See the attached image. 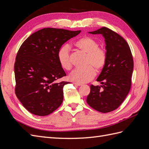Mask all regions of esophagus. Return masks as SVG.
Listing matches in <instances>:
<instances>
[{
  "label": "esophagus",
  "mask_w": 149,
  "mask_h": 149,
  "mask_svg": "<svg viewBox=\"0 0 149 149\" xmlns=\"http://www.w3.org/2000/svg\"><path fill=\"white\" fill-rule=\"evenodd\" d=\"M73 84H74V85H76V86H81L82 84H79V83H73Z\"/></svg>",
  "instance_id": "34e87169"
}]
</instances>
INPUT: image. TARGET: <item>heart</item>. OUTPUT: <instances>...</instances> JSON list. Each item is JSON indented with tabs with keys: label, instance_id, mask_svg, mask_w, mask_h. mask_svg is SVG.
<instances>
[{
	"label": "heart",
	"instance_id": "obj_1",
	"mask_svg": "<svg viewBox=\"0 0 149 149\" xmlns=\"http://www.w3.org/2000/svg\"><path fill=\"white\" fill-rule=\"evenodd\" d=\"M74 46L86 55L84 68L75 69L70 74V79L79 84L86 83L95 76L96 72L101 71L107 61V53L104 48H100L96 40L90 37H84L75 42ZM57 58L61 66L66 70L71 68L70 47L68 45L61 47L57 53Z\"/></svg>",
	"mask_w": 149,
	"mask_h": 149
}]
</instances>
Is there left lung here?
<instances>
[{
    "instance_id": "8db88e82",
    "label": "left lung",
    "mask_w": 149,
    "mask_h": 149,
    "mask_svg": "<svg viewBox=\"0 0 149 149\" xmlns=\"http://www.w3.org/2000/svg\"><path fill=\"white\" fill-rule=\"evenodd\" d=\"M89 33L101 34L104 38L107 61L96 79L102 85L90 86L86 102L94 109L107 113L116 109L129 93L133 58L127 42L114 31L102 27Z\"/></svg>"
}]
</instances>
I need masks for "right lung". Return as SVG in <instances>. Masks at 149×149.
Masks as SVG:
<instances>
[{"instance_id":"add662e5","label":"right lung","mask_w":149,"mask_h":149,"mask_svg":"<svg viewBox=\"0 0 149 149\" xmlns=\"http://www.w3.org/2000/svg\"><path fill=\"white\" fill-rule=\"evenodd\" d=\"M81 32L46 28L31 34L18 51L14 65L15 94L31 114L45 116L63 100V87L69 82H56L66 74L58 60L61 46Z\"/></svg>"}]
</instances>
